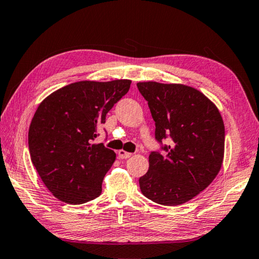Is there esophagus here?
<instances>
[{
    "label": "esophagus",
    "instance_id": "34e87169",
    "mask_svg": "<svg viewBox=\"0 0 259 259\" xmlns=\"http://www.w3.org/2000/svg\"><path fill=\"white\" fill-rule=\"evenodd\" d=\"M117 155H119V157L120 159H128V157H130L131 155V153H129V152H125V151H123V150H121V151H119V153H117Z\"/></svg>",
    "mask_w": 259,
    "mask_h": 259
}]
</instances>
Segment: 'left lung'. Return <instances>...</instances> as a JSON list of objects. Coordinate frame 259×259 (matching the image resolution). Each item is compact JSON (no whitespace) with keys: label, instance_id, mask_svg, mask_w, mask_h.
I'll list each match as a JSON object with an SVG mask.
<instances>
[{"label":"left lung","instance_id":"obj_1","mask_svg":"<svg viewBox=\"0 0 259 259\" xmlns=\"http://www.w3.org/2000/svg\"><path fill=\"white\" fill-rule=\"evenodd\" d=\"M155 121L160 151L150 154L148 171L139 178L147 199L179 205L207 188L224 159L225 128L212 102L194 88L157 82L137 83ZM170 138L169 146L161 140Z\"/></svg>","mask_w":259,"mask_h":259}]
</instances>
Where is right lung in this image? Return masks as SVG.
I'll return each mask as SVG.
<instances>
[{
	"instance_id": "add662e5",
	"label": "right lung",
	"mask_w": 259,
	"mask_h": 259,
	"mask_svg": "<svg viewBox=\"0 0 259 259\" xmlns=\"http://www.w3.org/2000/svg\"><path fill=\"white\" fill-rule=\"evenodd\" d=\"M130 84V80L75 82L38 105L28 130L29 154L42 182L58 200L81 204L100 195L116 155L93 140Z\"/></svg>"
}]
</instances>
